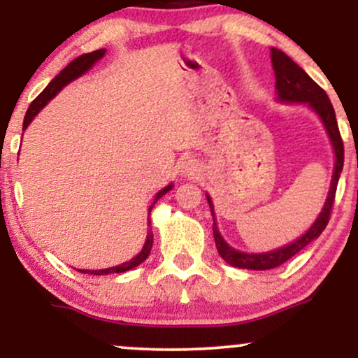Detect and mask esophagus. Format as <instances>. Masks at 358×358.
<instances>
[{"label":"esophagus","instance_id":"34e87169","mask_svg":"<svg viewBox=\"0 0 358 358\" xmlns=\"http://www.w3.org/2000/svg\"><path fill=\"white\" fill-rule=\"evenodd\" d=\"M180 173L183 176H196L200 173V166L195 159H185L180 165Z\"/></svg>","mask_w":358,"mask_h":358}]
</instances>
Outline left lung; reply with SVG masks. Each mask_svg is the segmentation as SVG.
I'll use <instances>...</instances> for the list:
<instances>
[{"mask_svg": "<svg viewBox=\"0 0 358 358\" xmlns=\"http://www.w3.org/2000/svg\"><path fill=\"white\" fill-rule=\"evenodd\" d=\"M271 60H273V69L274 76H276V92H278V101L281 102H305L310 106L311 109L318 114L322 119L324 129H327L328 136H330L331 146L335 151V170L334 176H331V187L328 192L327 202H324L323 210L320 212L318 219L315 220V224L311 225L308 231L303 234L299 239H296L291 244L285 245V248H279L271 250V252H261V254H248L236 250L227 244L217 229L215 215H213V203L212 199L207 195L208 205H210L212 217H213V239H215L217 250H219L220 257L224 259L227 264L234 266V268L241 269H254V271H266L278 268V266L285 264L286 261H289L291 257L296 256L301 249H305L311 241H315L316 237H320V234L324 231L328 220L331 215V207H334L335 193H336V185H338L340 173H342L343 168V141L340 136L338 124H336L335 117V109L331 106L330 99H328L327 92L320 87L316 82L311 79L308 73L299 67L298 64H294L285 52H281L279 48H271Z\"/></svg>", "mask_w": 358, "mask_h": 358, "instance_id": "left-lung-1", "label": "left lung"}]
</instances>
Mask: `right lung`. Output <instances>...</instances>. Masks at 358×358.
Wrapping results in <instances>:
<instances>
[{
    "mask_svg": "<svg viewBox=\"0 0 358 358\" xmlns=\"http://www.w3.org/2000/svg\"><path fill=\"white\" fill-rule=\"evenodd\" d=\"M106 53V48H101V50H96V52H90V53H84V55L77 57L76 60H72L71 64L67 65V67L62 71L59 76L53 79L50 84L47 85V87L43 89V92L40 94L36 99L31 102L30 108H28L27 110V116H24V121H23V131L27 129L28 124H30L31 121H34V117L36 116V114L42 110L45 106H47V102L53 99V97L57 96V94L60 92L62 89L65 87V85L69 84V82H72L73 79H77V77H80L82 73H85L89 71L90 67H92L94 64H96L97 60H101L102 57H104ZM171 188H173V185H168V187L163 188V190H159L158 193H156L155 196V202L153 205L158 202L159 199H162L163 195H165L166 192H170ZM153 205H151L148 210H150L151 213V208H153ZM148 227H150V231H148V236H146V242L145 245H143V250L141 252L138 254L136 257H133L131 261L124 262V264H119V266H114V268H108V269H99V271H87V269H80V273H85V274H94V276H104V274H114V273H126V271L136 268V266L141 264L145 259L150 256V250L151 248H153V232H151V220H148Z\"/></svg>",
    "mask_w": 358,
    "mask_h": 358,
    "instance_id": "add662e5",
    "label": "right lung"
}]
</instances>
